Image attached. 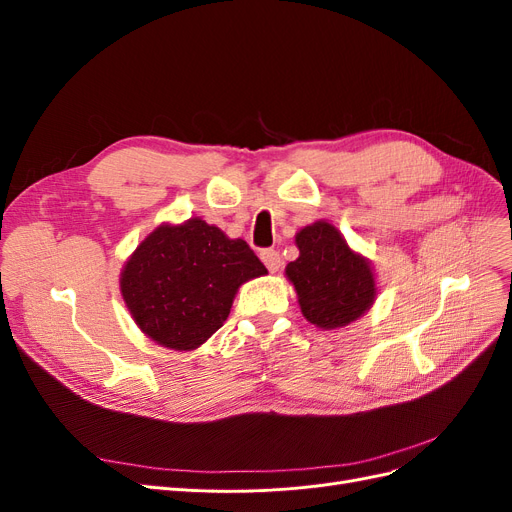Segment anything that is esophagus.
<instances>
[{
  "mask_svg": "<svg viewBox=\"0 0 512 512\" xmlns=\"http://www.w3.org/2000/svg\"><path fill=\"white\" fill-rule=\"evenodd\" d=\"M260 260L265 262V267H267L271 273L280 271V267H282L280 252L273 250V247H267V250H262V252H260Z\"/></svg>",
  "mask_w": 512,
  "mask_h": 512,
  "instance_id": "34e87169",
  "label": "esophagus"
}]
</instances>
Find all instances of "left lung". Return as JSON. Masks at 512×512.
I'll return each mask as SVG.
<instances>
[{
    "label": "left lung",
    "instance_id": "1",
    "mask_svg": "<svg viewBox=\"0 0 512 512\" xmlns=\"http://www.w3.org/2000/svg\"><path fill=\"white\" fill-rule=\"evenodd\" d=\"M299 258L286 267L303 316L320 329L346 327L376 297L369 262L356 256L337 228L316 222L297 235Z\"/></svg>",
    "mask_w": 512,
    "mask_h": 512
}]
</instances>
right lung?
Here are the masks:
<instances>
[{
  "label": "right lung",
  "mask_w": 512,
  "mask_h": 512,
  "mask_svg": "<svg viewBox=\"0 0 512 512\" xmlns=\"http://www.w3.org/2000/svg\"><path fill=\"white\" fill-rule=\"evenodd\" d=\"M267 269L250 245L203 220L160 226L121 273V294L153 342L192 350L218 331L239 286Z\"/></svg>",
  "instance_id": "right-lung-1"
}]
</instances>
